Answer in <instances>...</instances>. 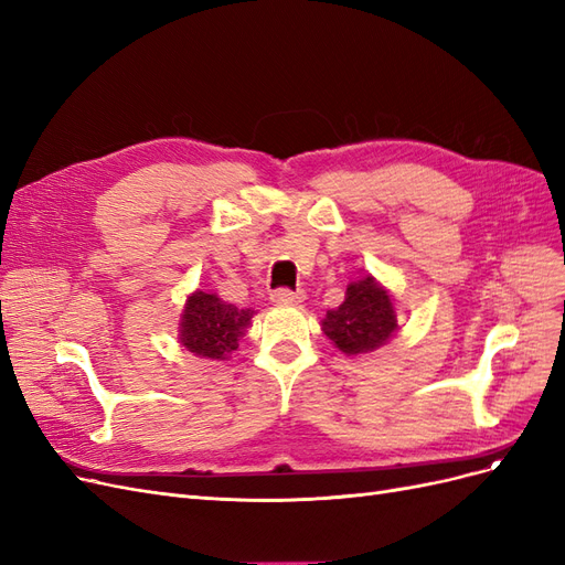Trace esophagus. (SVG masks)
Masks as SVG:
<instances>
[{"label":"esophagus","mask_w":565,"mask_h":565,"mask_svg":"<svg viewBox=\"0 0 565 565\" xmlns=\"http://www.w3.org/2000/svg\"><path fill=\"white\" fill-rule=\"evenodd\" d=\"M269 298H271V302H277V305H296V302H302L305 296L302 294H294V290H288V288H279Z\"/></svg>","instance_id":"34e87169"}]
</instances>
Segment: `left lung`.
<instances>
[{"mask_svg": "<svg viewBox=\"0 0 565 565\" xmlns=\"http://www.w3.org/2000/svg\"><path fill=\"white\" fill-rule=\"evenodd\" d=\"M396 329L394 298L373 275L350 281L342 305L329 309L321 321L323 335L348 356L380 350L394 338Z\"/></svg>", "mask_w": 565, "mask_h": 565, "instance_id": "1", "label": "left lung"}]
</instances>
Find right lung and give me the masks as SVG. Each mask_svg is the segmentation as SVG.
<instances>
[{
	"mask_svg": "<svg viewBox=\"0 0 565 565\" xmlns=\"http://www.w3.org/2000/svg\"><path fill=\"white\" fill-rule=\"evenodd\" d=\"M253 309H239L215 294L194 290L178 323V342L202 359H227L250 326Z\"/></svg>",
	"mask_w": 565,
	"mask_h": 565,
	"instance_id": "add662e5",
	"label": "right lung"
}]
</instances>
